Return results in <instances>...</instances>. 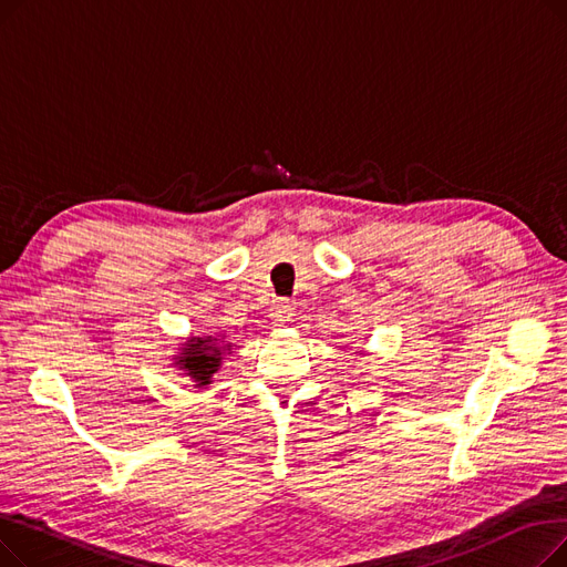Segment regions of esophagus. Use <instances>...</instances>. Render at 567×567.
Here are the masks:
<instances>
[{"label":"esophagus","mask_w":567,"mask_h":567,"mask_svg":"<svg viewBox=\"0 0 567 567\" xmlns=\"http://www.w3.org/2000/svg\"><path fill=\"white\" fill-rule=\"evenodd\" d=\"M271 321L276 323V326H282V323H287V321H291V317H293V312H291V306H289V301H285V299H278V301H274V306H271Z\"/></svg>","instance_id":"esophagus-1"}]
</instances>
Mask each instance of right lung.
<instances>
[{"mask_svg": "<svg viewBox=\"0 0 567 567\" xmlns=\"http://www.w3.org/2000/svg\"><path fill=\"white\" fill-rule=\"evenodd\" d=\"M227 353H231V342L225 336H190L174 353L172 365L182 370L195 389L204 391L214 381V374L220 370Z\"/></svg>", "mask_w": 567, "mask_h": 567, "instance_id": "right-lung-1", "label": "right lung"}]
</instances>
